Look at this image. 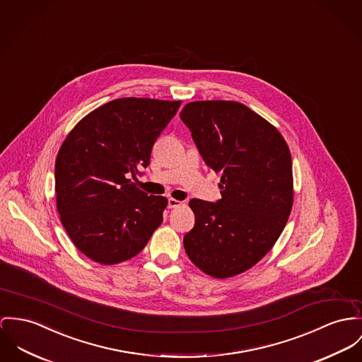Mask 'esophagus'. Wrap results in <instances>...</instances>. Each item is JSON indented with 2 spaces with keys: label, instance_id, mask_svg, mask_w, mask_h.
Listing matches in <instances>:
<instances>
[{
  "label": "esophagus",
  "instance_id": "34e87169",
  "mask_svg": "<svg viewBox=\"0 0 362 362\" xmlns=\"http://www.w3.org/2000/svg\"><path fill=\"white\" fill-rule=\"evenodd\" d=\"M182 205V201H179V199H175V198H169L168 199V208H177V206H180Z\"/></svg>",
  "mask_w": 362,
  "mask_h": 362
}]
</instances>
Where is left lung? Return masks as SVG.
Returning <instances> with one entry per match:
<instances>
[{"label": "left lung", "instance_id": "left-lung-1", "mask_svg": "<svg viewBox=\"0 0 362 362\" xmlns=\"http://www.w3.org/2000/svg\"><path fill=\"white\" fill-rule=\"evenodd\" d=\"M180 118L205 161L221 175L222 198H193L185 238L190 260L215 279L255 266L279 240L293 202L292 160L279 131L243 103L198 100Z\"/></svg>", "mask_w": 362, "mask_h": 362}]
</instances>
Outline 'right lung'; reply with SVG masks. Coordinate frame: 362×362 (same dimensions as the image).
<instances>
[{
  "instance_id": "obj_1",
  "label": "right lung",
  "mask_w": 362,
  "mask_h": 362,
  "mask_svg": "<svg viewBox=\"0 0 362 362\" xmlns=\"http://www.w3.org/2000/svg\"><path fill=\"white\" fill-rule=\"evenodd\" d=\"M180 100L115 99L89 112L63 141L55 164L56 206L69 237L89 259L136 256L163 223L165 197L129 179L150 164L154 141Z\"/></svg>"
}]
</instances>
